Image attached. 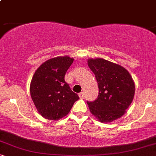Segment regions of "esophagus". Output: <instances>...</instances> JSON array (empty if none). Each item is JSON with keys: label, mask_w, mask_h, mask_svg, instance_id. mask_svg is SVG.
Segmentation results:
<instances>
[{"label": "esophagus", "mask_w": 156, "mask_h": 156, "mask_svg": "<svg viewBox=\"0 0 156 156\" xmlns=\"http://www.w3.org/2000/svg\"><path fill=\"white\" fill-rule=\"evenodd\" d=\"M79 97H80V99H84V92H80V94H79Z\"/></svg>", "instance_id": "obj_1"}]
</instances>
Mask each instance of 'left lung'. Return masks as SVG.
<instances>
[{
	"mask_svg": "<svg viewBox=\"0 0 156 156\" xmlns=\"http://www.w3.org/2000/svg\"><path fill=\"white\" fill-rule=\"evenodd\" d=\"M88 66L99 87L97 99L87 101L91 113L103 123L120 118L131 104L135 93V85L129 72L101 58L88 59Z\"/></svg>",
	"mask_w": 156,
	"mask_h": 156,
	"instance_id": "1",
	"label": "left lung"
}]
</instances>
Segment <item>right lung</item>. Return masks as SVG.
I'll use <instances>...</instances> for the list:
<instances>
[{
	"mask_svg": "<svg viewBox=\"0 0 156 156\" xmlns=\"http://www.w3.org/2000/svg\"><path fill=\"white\" fill-rule=\"evenodd\" d=\"M73 61L67 56L55 57L42 64L34 74L30 87V95L44 118L60 119L80 99L65 81L66 72Z\"/></svg>",
	"mask_w": 156,
	"mask_h": 156,
	"instance_id": "add662e5",
	"label": "right lung"
}]
</instances>
